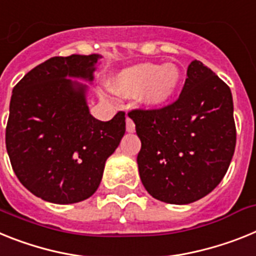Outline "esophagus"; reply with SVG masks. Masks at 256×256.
<instances>
[{
    "label": "esophagus",
    "instance_id": "obj_1",
    "mask_svg": "<svg viewBox=\"0 0 256 256\" xmlns=\"http://www.w3.org/2000/svg\"><path fill=\"white\" fill-rule=\"evenodd\" d=\"M126 130H128V132H134L135 131V124L134 121L131 118H126Z\"/></svg>",
    "mask_w": 256,
    "mask_h": 256
}]
</instances>
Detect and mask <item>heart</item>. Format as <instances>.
Listing matches in <instances>:
<instances>
[{"label":"heart","mask_w":256,"mask_h":256,"mask_svg":"<svg viewBox=\"0 0 256 256\" xmlns=\"http://www.w3.org/2000/svg\"><path fill=\"white\" fill-rule=\"evenodd\" d=\"M182 70L175 63H140L122 70L110 80V88L125 96H139L148 106H161L175 96Z\"/></svg>","instance_id":"heart-1"}]
</instances>
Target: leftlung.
<instances>
[{"label":"left lung","mask_w":256,"mask_h":256,"mask_svg":"<svg viewBox=\"0 0 256 256\" xmlns=\"http://www.w3.org/2000/svg\"><path fill=\"white\" fill-rule=\"evenodd\" d=\"M128 117L142 142L139 175L153 198L186 205L220 183L236 146L232 92L201 62L188 66L178 100Z\"/></svg>","instance_id":"8db88e82"}]
</instances>
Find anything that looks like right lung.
Returning a JSON list of instances; mask_svg holds the SVG:
<instances>
[{
  "instance_id": "right-lung-1",
  "label": "right lung",
  "mask_w": 256,
  "mask_h": 256,
  "mask_svg": "<svg viewBox=\"0 0 256 256\" xmlns=\"http://www.w3.org/2000/svg\"><path fill=\"white\" fill-rule=\"evenodd\" d=\"M99 55L55 56L15 85L6 150L19 182L40 198L66 205L84 201L100 184L106 158L125 134V112L110 121L90 114L86 85Z\"/></svg>"
}]
</instances>
